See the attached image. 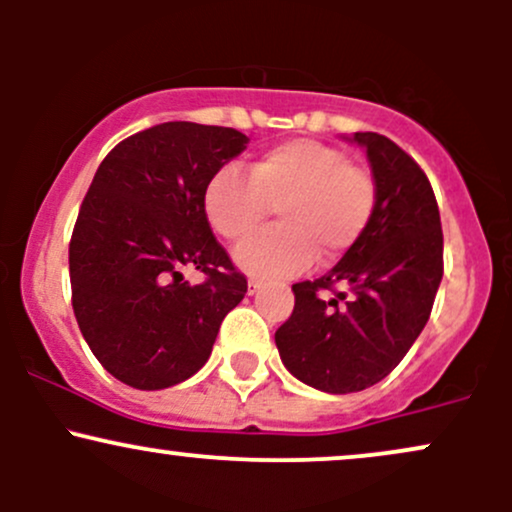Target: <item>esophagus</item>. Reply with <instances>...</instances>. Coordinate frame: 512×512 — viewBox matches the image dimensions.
I'll return each mask as SVG.
<instances>
[{"label": "esophagus", "instance_id": "34e87169", "mask_svg": "<svg viewBox=\"0 0 512 512\" xmlns=\"http://www.w3.org/2000/svg\"><path fill=\"white\" fill-rule=\"evenodd\" d=\"M260 289H262V281H257V279H250L248 281V293H250V296H255V293L260 291Z\"/></svg>", "mask_w": 512, "mask_h": 512}]
</instances>
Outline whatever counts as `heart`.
<instances>
[{
  "label": "heart",
  "instance_id": "obj_1",
  "mask_svg": "<svg viewBox=\"0 0 512 512\" xmlns=\"http://www.w3.org/2000/svg\"><path fill=\"white\" fill-rule=\"evenodd\" d=\"M378 190L368 170L349 154L315 139H291L257 156L250 175L221 168L204 187L209 226L240 240L276 211L279 228L240 243L233 260L255 279H284L308 269L317 257L334 264L366 233Z\"/></svg>",
  "mask_w": 512,
  "mask_h": 512
}]
</instances>
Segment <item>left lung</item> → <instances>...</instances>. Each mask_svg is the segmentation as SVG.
Listing matches in <instances>:
<instances>
[{
    "label": "left lung",
    "mask_w": 512,
    "mask_h": 512,
    "mask_svg": "<svg viewBox=\"0 0 512 512\" xmlns=\"http://www.w3.org/2000/svg\"><path fill=\"white\" fill-rule=\"evenodd\" d=\"M366 149L378 202L366 233L327 274L293 284L296 305L274 334L281 363L330 395L380 383L416 342L443 279V231L426 173L375 132L344 137ZM346 292L322 302L319 291Z\"/></svg>",
    "instance_id": "left-lung-1"
}]
</instances>
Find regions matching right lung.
Masks as SVG:
<instances>
[{
    "label": "right lung",
    "mask_w": 512,
    "mask_h": 512,
    "mask_svg": "<svg viewBox=\"0 0 512 512\" xmlns=\"http://www.w3.org/2000/svg\"><path fill=\"white\" fill-rule=\"evenodd\" d=\"M248 142L231 127L163 122L117 144L93 175L69 243L72 305L120 383L163 390L192 378L248 293L202 207L211 175ZM185 266L208 279L190 285Z\"/></svg>",
    "instance_id": "add662e5"
}]
</instances>
